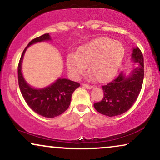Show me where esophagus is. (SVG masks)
<instances>
[{
	"instance_id": "esophagus-1",
	"label": "esophagus",
	"mask_w": 160,
	"mask_h": 160,
	"mask_svg": "<svg viewBox=\"0 0 160 160\" xmlns=\"http://www.w3.org/2000/svg\"><path fill=\"white\" fill-rule=\"evenodd\" d=\"M82 86H83V87L86 88V89H92V86L89 85V84H86V83H82Z\"/></svg>"
}]
</instances>
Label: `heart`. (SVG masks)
<instances>
[{
  "instance_id": "1",
  "label": "heart",
  "mask_w": 160,
  "mask_h": 160,
  "mask_svg": "<svg viewBox=\"0 0 160 160\" xmlns=\"http://www.w3.org/2000/svg\"><path fill=\"white\" fill-rule=\"evenodd\" d=\"M125 56V47L120 41L109 38H99L79 47L76 54L70 53L66 65L75 78L83 74L86 66L99 82L114 76Z\"/></svg>"
}]
</instances>
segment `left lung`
<instances>
[{
    "instance_id": "left-lung-1",
    "label": "left lung",
    "mask_w": 160,
    "mask_h": 160,
    "mask_svg": "<svg viewBox=\"0 0 160 160\" xmlns=\"http://www.w3.org/2000/svg\"><path fill=\"white\" fill-rule=\"evenodd\" d=\"M132 59L138 64L128 76L121 72L114 80L102 86L104 97L95 102L94 108L102 114L115 117L133 105L140 93L144 80V57L140 49L133 48Z\"/></svg>"
}]
</instances>
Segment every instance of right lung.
I'll list each match as a JSON object with an SVG mask.
<instances>
[{
	"mask_svg": "<svg viewBox=\"0 0 160 160\" xmlns=\"http://www.w3.org/2000/svg\"><path fill=\"white\" fill-rule=\"evenodd\" d=\"M49 40H51L49 34H44L33 39L28 44L18 65V81L22 95L31 109L43 117L52 118L61 115L68 108L71 95L80 86V83L65 78H59L47 87L34 89L27 83L22 73V62L28 47L38 42Z\"/></svg>",
	"mask_w": 160,
	"mask_h": 160,
	"instance_id": "1",
	"label": "right lung"
}]
</instances>
